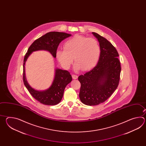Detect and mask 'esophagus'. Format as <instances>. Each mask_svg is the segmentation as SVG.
Listing matches in <instances>:
<instances>
[{"mask_svg": "<svg viewBox=\"0 0 146 146\" xmlns=\"http://www.w3.org/2000/svg\"><path fill=\"white\" fill-rule=\"evenodd\" d=\"M72 77L74 79H76L78 78V76L76 74H72Z\"/></svg>", "mask_w": 146, "mask_h": 146, "instance_id": "obj_1", "label": "esophagus"}]
</instances>
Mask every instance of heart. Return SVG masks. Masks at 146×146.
Listing matches in <instances>:
<instances>
[{"label": "heart", "mask_w": 146, "mask_h": 146, "mask_svg": "<svg viewBox=\"0 0 146 146\" xmlns=\"http://www.w3.org/2000/svg\"><path fill=\"white\" fill-rule=\"evenodd\" d=\"M64 50H58L56 57L64 68L68 69L73 62L76 69L88 70L93 68L99 59L101 47L96 39L76 35L64 44Z\"/></svg>", "instance_id": "obj_1"}]
</instances>
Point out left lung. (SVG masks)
Segmentation results:
<instances>
[{
    "instance_id": "obj_1",
    "label": "left lung",
    "mask_w": 146,
    "mask_h": 146,
    "mask_svg": "<svg viewBox=\"0 0 146 146\" xmlns=\"http://www.w3.org/2000/svg\"><path fill=\"white\" fill-rule=\"evenodd\" d=\"M101 47L98 64L78 77L81 87L79 98L87 106H96L108 99L118 87L121 66L118 52L106 38L92 32Z\"/></svg>"
}]
</instances>
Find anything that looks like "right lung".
Returning <instances> with one entry per match:
<instances>
[{
  "label": "right lung",
  "instance_id": "obj_1",
  "mask_svg": "<svg viewBox=\"0 0 146 146\" xmlns=\"http://www.w3.org/2000/svg\"><path fill=\"white\" fill-rule=\"evenodd\" d=\"M70 36L71 34L64 32H48L35 40L29 47L27 53L25 55L23 65V83L31 96L40 103L48 106H55L59 103L62 100L66 86L72 81V76L67 70L56 69L53 84L50 88L44 91H36L29 85L25 79V62L31 53L38 50H48L54 57H56V52L59 43L66 38Z\"/></svg>",
  "mask_w": 146,
  "mask_h": 146
}]
</instances>
